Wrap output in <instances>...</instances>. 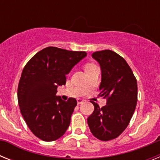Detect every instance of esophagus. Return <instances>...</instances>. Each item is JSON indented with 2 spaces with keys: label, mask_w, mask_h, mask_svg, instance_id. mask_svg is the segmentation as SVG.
<instances>
[{
  "label": "esophagus",
  "mask_w": 160,
  "mask_h": 160,
  "mask_svg": "<svg viewBox=\"0 0 160 160\" xmlns=\"http://www.w3.org/2000/svg\"><path fill=\"white\" fill-rule=\"evenodd\" d=\"M77 102L78 105H80V104H82V103H83V101L82 99H78L77 100Z\"/></svg>",
  "instance_id": "obj_1"
}]
</instances>
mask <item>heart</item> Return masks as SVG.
<instances>
[{
  "label": "heart",
  "mask_w": 160,
  "mask_h": 160,
  "mask_svg": "<svg viewBox=\"0 0 160 160\" xmlns=\"http://www.w3.org/2000/svg\"><path fill=\"white\" fill-rule=\"evenodd\" d=\"M94 66V65H93V64H87V66H86V68L90 67V66Z\"/></svg>",
  "instance_id": "obj_1"
}]
</instances>
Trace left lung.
Segmentation results:
<instances>
[{
  "label": "left lung",
  "mask_w": 160,
  "mask_h": 160,
  "mask_svg": "<svg viewBox=\"0 0 160 160\" xmlns=\"http://www.w3.org/2000/svg\"><path fill=\"white\" fill-rule=\"evenodd\" d=\"M102 70L101 91L98 96L107 99L100 108L94 102V112L87 118L94 137L102 141L116 138L128 128L138 99L137 80L125 59L112 50L92 53Z\"/></svg>",
  "instance_id": "left-lung-1"
}]
</instances>
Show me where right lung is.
I'll use <instances>...</instances> for the list:
<instances>
[{"label":"right lung","instance_id":"obj_1","mask_svg":"<svg viewBox=\"0 0 160 160\" xmlns=\"http://www.w3.org/2000/svg\"><path fill=\"white\" fill-rule=\"evenodd\" d=\"M87 55L49 46L24 67L18 88L20 111L29 130L42 140H56L69 128L77 101H63L55 94L58 86L66 84V74Z\"/></svg>","mask_w":160,"mask_h":160}]
</instances>
